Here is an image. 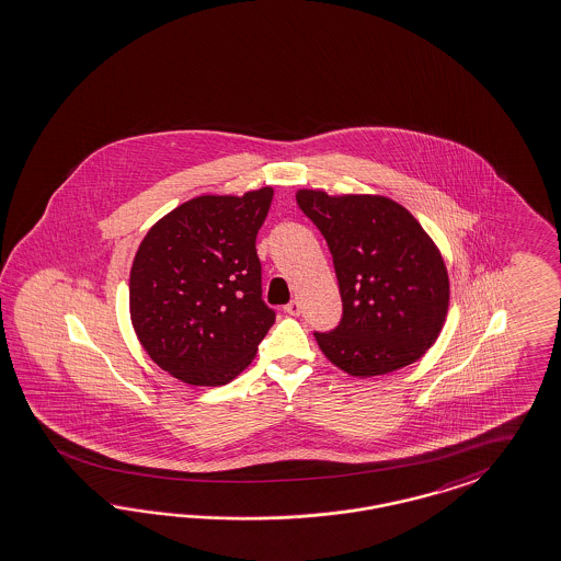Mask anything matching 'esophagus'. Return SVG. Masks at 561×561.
Returning a JSON list of instances; mask_svg holds the SVG:
<instances>
[{
    "label": "esophagus",
    "mask_w": 561,
    "mask_h": 561,
    "mask_svg": "<svg viewBox=\"0 0 561 561\" xmlns=\"http://www.w3.org/2000/svg\"><path fill=\"white\" fill-rule=\"evenodd\" d=\"M285 311H287L289 316H299V313H301V304H299L297 299H293V301H289V304L285 306Z\"/></svg>",
    "instance_id": "34e87169"
}]
</instances>
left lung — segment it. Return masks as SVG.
Segmentation results:
<instances>
[{"label":"left lung","instance_id":"8db88e82","mask_svg":"<svg viewBox=\"0 0 561 561\" xmlns=\"http://www.w3.org/2000/svg\"><path fill=\"white\" fill-rule=\"evenodd\" d=\"M295 197L329 243L343 299L341 324L313 332L318 347L359 378L414 364L449 310V274L431 234L385 195L299 188Z\"/></svg>","mask_w":561,"mask_h":561}]
</instances>
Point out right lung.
Here are the masks:
<instances>
[{
    "instance_id": "add662e5",
    "label": "right lung",
    "mask_w": 561,
    "mask_h": 561,
    "mask_svg": "<svg viewBox=\"0 0 561 561\" xmlns=\"http://www.w3.org/2000/svg\"><path fill=\"white\" fill-rule=\"evenodd\" d=\"M272 195L262 187L193 197L147 230L135 253L133 329L147 355L187 385L237 378L274 324L255 251Z\"/></svg>"
}]
</instances>
